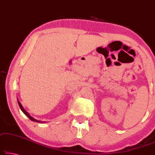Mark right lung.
<instances>
[{"label": "right lung", "mask_w": 155, "mask_h": 155, "mask_svg": "<svg viewBox=\"0 0 155 155\" xmlns=\"http://www.w3.org/2000/svg\"><path fill=\"white\" fill-rule=\"evenodd\" d=\"M17 101H18V104H19V107H20V109L21 110V111L23 112V113L25 114V115L28 117L30 119V120H31V121H33V122H39V123H43V122H42V121H39V120H35V118H33L32 116H31L30 115H29V113H28L27 111H26V110H24V108L23 107V106H22V105L21 104V103H20L19 101V100L17 99Z\"/></svg>", "instance_id": "obj_1"}]
</instances>
